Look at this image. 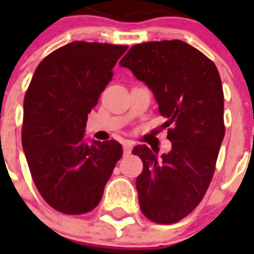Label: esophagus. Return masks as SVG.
Returning a JSON list of instances; mask_svg holds the SVG:
<instances>
[{"instance_id": "1", "label": "esophagus", "mask_w": 254, "mask_h": 254, "mask_svg": "<svg viewBox=\"0 0 254 254\" xmlns=\"http://www.w3.org/2000/svg\"><path fill=\"white\" fill-rule=\"evenodd\" d=\"M131 149H133V146H131L130 142H125V143H124V154H125V155L130 154Z\"/></svg>"}]
</instances>
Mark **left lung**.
Returning a JSON list of instances; mask_svg holds the SVG:
<instances>
[{
  "instance_id": "1",
  "label": "left lung",
  "mask_w": 254,
  "mask_h": 254,
  "mask_svg": "<svg viewBox=\"0 0 254 254\" xmlns=\"http://www.w3.org/2000/svg\"><path fill=\"white\" fill-rule=\"evenodd\" d=\"M120 65L150 88L171 127L167 154L146 145L131 151L143 163L135 181L139 207L151 221L177 223L196 208L215 171L225 133L220 75L204 54L178 39L133 46Z\"/></svg>"
}]
</instances>
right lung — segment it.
<instances>
[{"label": "right lung", "instance_id": "1", "mask_svg": "<svg viewBox=\"0 0 254 254\" xmlns=\"http://www.w3.org/2000/svg\"><path fill=\"white\" fill-rule=\"evenodd\" d=\"M127 46L72 42L35 69L23 100L22 146L33 181L53 208L87 213L99 204L123 146L85 141L88 113Z\"/></svg>", "mask_w": 254, "mask_h": 254}]
</instances>
